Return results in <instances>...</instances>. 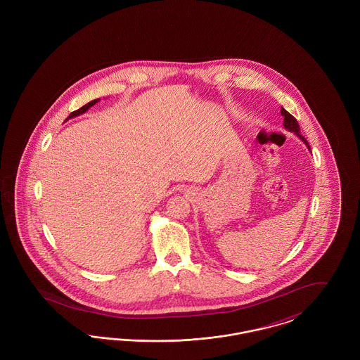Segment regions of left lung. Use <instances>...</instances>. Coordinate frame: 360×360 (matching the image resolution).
Listing matches in <instances>:
<instances>
[{"label":"left lung","mask_w":360,"mask_h":360,"mask_svg":"<svg viewBox=\"0 0 360 360\" xmlns=\"http://www.w3.org/2000/svg\"><path fill=\"white\" fill-rule=\"evenodd\" d=\"M281 115L283 116V127H285L288 131L294 132V135H297V137H300V139L304 141V144L308 147L309 151H310L309 143L307 141V139L301 135V131H300V125H298L297 120H295V119L291 116L290 113H289L286 109H283V108H281Z\"/></svg>","instance_id":"8db88e82"}]
</instances>
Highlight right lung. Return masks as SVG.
<instances>
[{
  "label": "right lung",
  "mask_w": 360,
  "mask_h": 360,
  "mask_svg": "<svg viewBox=\"0 0 360 360\" xmlns=\"http://www.w3.org/2000/svg\"><path fill=\"white\" fill-rule=\"evenodd\" d=\"M100 101V98H97V100H93V101H90V103H86L84 105L82 108H79L78 110H75V112H72V113H70L69 117L66 119V121L70 120V119H72V117H77V116H79V115H84L85 112H87L93 105H96V103Z\"/></svg>",
  "instance_id": "obj_1"
}]
</instances>
